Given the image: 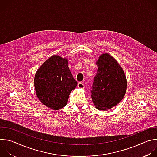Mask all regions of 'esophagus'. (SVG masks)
Instances as JSON below:
<instances>
[{
	"label": "esophagus",
	"mask_w": 157,
	"mask_h": 157,
	"mask_svg": "<svg viewBox=\"0 0 157 157\" xmlns=\"http://www.w3.org/2000/svg\"><path fill=\"white\" fill-rule=\"evenodd\" d=\"M78 87L79 88H81V89H84L85 87V85L83 82H79L78 84Z\"/></svg>",
	"instance_id": "1"
}]
</instances>
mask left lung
I'll return each instance as SVG.
<instances>
[{
	"mask_svg": "<svg viewBox=\"0 0 157 157\" xmlns=\"http://www.w3.org/2000/svg\"><path fill=\"white\" fill-rule=\"evenodd\" d=\"M98 67L91 89V98L100 110L109 109L118 104L125 96L127 80L117 61L107 53L100 56Z\"/></svg>",
	"mask_w": 157,
	"mask_h": 157,
	"instance_id": "obj_1",
	"label": "left lung"
}]
</instances>
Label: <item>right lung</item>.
Returning <instances> with one entry per match:
<instances>
[{"label":"right lung","mask_w":157,"mask_h":157,"mask_svg":"<svg viewBox=\"0 0 157 157\" xmlns=\"http://www.w3.org/2000/svg\"><path fill=\"white\" fill-rule=\"evenodd\" d=\"M35 88L39 100L54 110L64 107L77 86L68 66V59L53 55L44 62L35 76Z\"/></svg>","instance_id":"right-lung-1"}]
</instances>
